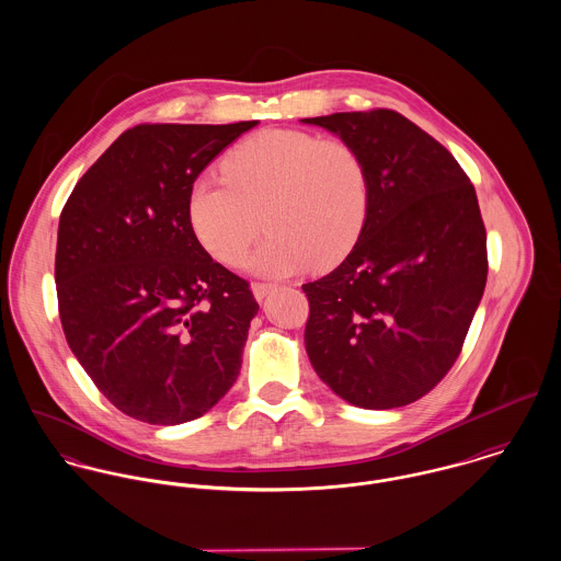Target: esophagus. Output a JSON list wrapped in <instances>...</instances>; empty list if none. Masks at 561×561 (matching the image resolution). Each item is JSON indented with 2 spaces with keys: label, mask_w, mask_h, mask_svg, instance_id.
<instances>
[{
  "label": "esophagus",
  "mask_w": 561,
  "mask_h": 561,
  "mask_svg": "<svg viewBox=\"0 0 561 561\" xmlns=\"http://www.w3.org/2000/svg\"><path fill=\"white\" fill-rule=\"evenodd\" d=\"M274 289V285L270 283H252V294L256 298V302H263V298Z\"/></svg>",
  "instance_id": "1"
}]
</instances>
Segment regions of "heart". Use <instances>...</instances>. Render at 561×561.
<instances>
[{
	"label": "heart",
	"instance_id": "heart-1",
	"mask_svg": "<svg viewBox=\"0 0 561 561\" xmlns=\"http://www.w3.org/2000/svg\"><path fill=\"white\" fill-rule=\"evenodd\" d=\"M225 176H201L187 196L196 240L238 265L261 233H272L248 261L261 276H289L343 261L369 211V172L356 147L298 129H265L238 145Z\"/></svg>",
	"mask_w": 561,
	"mask_h": 561
}]
</instances>
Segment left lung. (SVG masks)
<instances>
[{
	"label": "left lung",
	"instance_id": "left-lung-1",
	"mask_svg": "<svg viewBox=\"0 0 561 561\" xmlns=\"http://www.w3.org/2000/svg\"><path fill=\"white\" fill-rule=\"evenodd\" d=\"M358 149L369 211L345 261L302 285L309 360L341 400L389 410L430 393L480 307L488 259L476 187L454 156L393 110L302 118Z\"/></svg>",
	"mask_w": 561,
	"mask_h": 561
}]
</instances>
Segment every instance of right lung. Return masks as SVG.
<instances>
[{"mask_svg":"<svg viewBox=\"0 0 561 561\" xmlns=\"http://www.w3.org/2000/svg\"><path fill=\"white\" fill-rule=\"evenodd\" d=\"M254 125L127 129L62 209L56 285L65 336L96 389L131 419H198L240 376L259 305L196 240L187 196Z\"/></svg>","mask_w":561,"mask_h":561,"instance_id":"right-lung-1","label":"right lung"}]
</instances>
